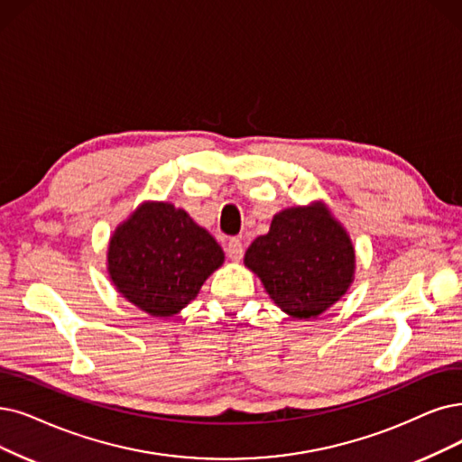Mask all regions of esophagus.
Returning <instances> with one entry per match:
<instances>
[{
  "mask_svg": "<svg viewBox=\"0 0 462 462\" xmlns=\"http://www.w3.org/2000/svg\"><path fill=\"white\" fill-rule=\"evenodd\" d=\"M227 257L231 262H241L243 260V254H245V248H243V243L238 241V238H231V241L227 243Z\"/></svg>",
  "mask_w": 462,
  "mask_h": 462,
  "instance_id": "1",
  "label": "esophagus"
}]
</instances>
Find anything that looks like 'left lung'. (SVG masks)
Masks as SVG:
<instances>
[{
  "mask_svg": "<svg viewBox=\"0 0 462 462\" xmlns=\"http://www.w3.org/2000/svg\"><path fill=\"white\" fill-rule=\"evenodd\" d=\"M245 265L288 317L312 320L355 282L356 252L326 202L312 200L276 212L269 233L248 246Z\"/></svg>",
  "mask_w": 462,
  "mask_h": 462,
  "instance_id": "obj_1",
  "label": "left lung"
}]
</instances>
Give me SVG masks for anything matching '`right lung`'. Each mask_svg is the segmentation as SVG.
Segmentation results:
<instances>
[{"label": "right lung", "instance_id": "right-lung-1", "mask_svg": "<svg viewBox=\"0 0 462 462\" xmlns=\"http://www.w3.org/2000/svg\"><path fill=\"white\" fill-rule=\"evenodd\" d=\"M226 254L193 217L167 200H143L107 243V274L123 298L153 319L186 309Z\"/></svg>", "mask_w": 462, "mask_h": 462}]
</instances>
